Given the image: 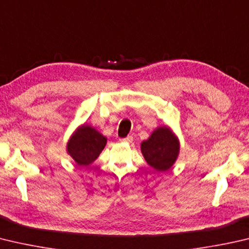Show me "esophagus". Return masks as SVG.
<instances>
[{
  "label": "esophagus",
  "mask_w": 249,
  "mask_h": 249,
  "mask_svg": "<svg viewBox=\"0 0 249 249\" xmlns=\"http://www.w3.org/2000/svg\"><path fill=\"white\" fill-rule=\"evenodd\" d=\"M121 142H133V137L132 136H127L126 138H122L120 139Z\"/></svg>",
  "instance_id": "34e87169"
}]
</instances>
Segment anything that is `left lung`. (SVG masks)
Instances as JSON below:
<instances>
[{
    "label": "left lung",
    "instance_id": "obj_1",
    "mask_svg": "<svg viewBox=\"0 0 249 249\" xmlns=\"http://www.w3.org/2000/svg\"><path fill=\"white\" fill-rule=\"evenodd\" d=\"M179 151L178 137L169 127H159L151 136L142 142V152L147 163L160 172L168 171L176 160Z\"/></svg>",
    "mask_w": 249,
    "mask_h": 249
}]
</instances>
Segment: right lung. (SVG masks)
<instances>
[{"mask_svg": "<svg viewBox=\"0 0 249 249\" xmlns=\"http://www.w3.org/2000/svg\"><path fill=\"white\" fill-rule=\"evenodd\" d=\"M107 143V137L92 128L83 125L76 130L67 143V152L81 166H87L97 159Z\"/></svg>", "mask_w": 249, "mask_h": 249, "instance_id": "obj_1", "label": "right lung"}]
</instances>
